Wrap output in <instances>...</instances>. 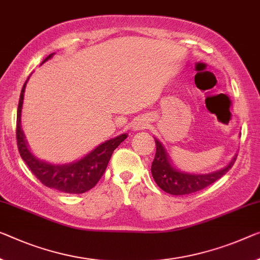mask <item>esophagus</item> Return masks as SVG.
Instances as JSON below:
<instances>
[{"mask_svg": "<svg viewBox=\"0 0 260 260\" xmlns=\"http://www.w3.org/2000/svg\"><path fill=\"white\" fill-rule=\"evenodd\" d=\"M143 127H145V123L144 122H142V121L134 122V124H133L134 130H139V129H143Z\"/></svg>", "mask_w": 260, "mask_h": 260, "instance_id": "34e87169", "label": "esophagus"}]
</instances>
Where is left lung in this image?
<instances>
[{
	"label": "left lung",
	"mask_w": 260,
	"mask_h": 260,
	"mask_svg": "<svg viewBox=\"0 0 260 260\" xmlns=\"http://www.w3.org/2000/svg\"><path fill=\"white\" fill-rule=\"evenodd\" d=\"M155 141V157L151 166V173L157 185L166 193L172 195H186L201 190L208 187L211 183L223 177L236 161V155L233 158L225 167L211 173H187L178 170L173 165L171 158L160 141Z\"/></svg>",
	"instance_id": "obj_1"
}]
</instances>
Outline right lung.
I'll list each match as a JSON object with an SVG mask.
<instances>
[{
    "label": "right lung",
    "instance_id": "1",
    "mask_svg": "<svg viewBox=\"0 0 260 260\" xmlns=\"http://www.w3.org/2000/svg\"><path fill=\"white\" fill-rule=\"evenodd\" d=\"M53 54L54 53H52L49 57H46L42 63L51 59L53 57ZM29 78L26 79L22 88L17 109L16 137H17L19 154H21L22 159L25 161L31 172L36 175V178L43 185L62 191V193H85V191L93 188L99 182L103 173H105L114 150L127 137V134H122L117 136V137L111 138L109 141L100 144L94 150H91L88 154H86L85 157H82L77 161H72L69 164H51L41 160L30 151L21 126L24 91H25V86Z\"/></svg>",
    "mask_w": 260,
    "mask_h": 260
}]
</instances>
